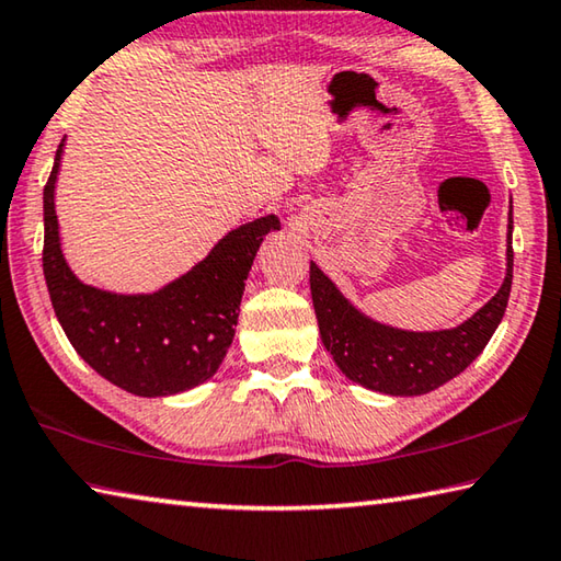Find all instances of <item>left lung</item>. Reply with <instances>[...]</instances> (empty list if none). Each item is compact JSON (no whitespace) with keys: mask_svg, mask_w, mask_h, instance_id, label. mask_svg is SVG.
I'll return each instance as SVG.
<instances>
[{"mask_svg":"<svg viewBox=\"0 0 561 561\" xmlns=\"http://www.w3.org/2000/svg\"><path fill=\"white\" fill-rule=\"evenodd\" d=\"M513 218L507 222L505 279L495 297L456 329L404 331L365 316L311 262V299L325 351L345 378L392 397L426 394L463 373L503 321L513 287Z\"/></svg>","mask_w":561,"mask_h":561,"instance_id":"left-lung-1","label":"left lung"}]
</instances>
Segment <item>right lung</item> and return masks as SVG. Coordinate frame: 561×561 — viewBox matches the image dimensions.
Here are the masks:
<instances>
[{
    "mask_svg": "<svg viewBox=\"0 0 561 561\" xmlns=\"http://www.w3.org/2000/svg\"><path fill=\"white\" fill-rule=\"evenodd\" d=\"M66 139L44 188V277L70 345L98 375L137 397H169L210 380L236 339L245 279L279 218L245 222L198 264L151 294H117L80 282L60 248L56 181Z\"/></svg>",
    "mask_w": 561,
    "mask_h": 561,
    "instance_id": "1",
    "label": "right lung"
}]
</instances>
